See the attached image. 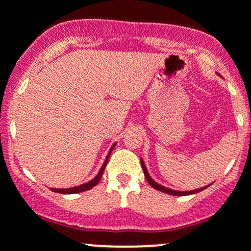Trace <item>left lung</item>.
Wrapping results in <instances>:
<instances>
[{"label":"left lung","mask_w":251,"mask_h":251,"mask_svg":"<svg viewBox=\"0 0 251 251\" xmlns=\"http://www.w3.org/2000/svg\"><path fill=\"white\" fill-rule=\"evenodd\" d=\"M219 76H221V75H219ZM141 165H142V169H143L144 176H146L148 183L151 184L154 189H158V191L163 192V193L171 194V196H189V194H196V193H198V192L204 191L205 188H207V187L210 186V184H207V186H204V187H201V188H198V189H194V191H175V189L168 188V187L163 186V184H160V183H158V182L154 181V179L151 177V175H149L148 170H147V166H146V164H144L143 159L142 158H141Z\"/></svg>","instance_id":"1"}]
</instances>
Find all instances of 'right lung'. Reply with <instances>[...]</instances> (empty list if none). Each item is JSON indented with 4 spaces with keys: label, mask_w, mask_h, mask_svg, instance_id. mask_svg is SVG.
<instances>
[{
    "label": "right lung",
    "mask_w": 251,
    "mask_h": 251,
    "mask_svg": "<svg viewBox=\"0 0 251 251\" xmlns=\"http://www.w3.org/2000/svg\"><path fill=\"white\" fill-rule=\"evenodd\" d=\"M116 143H114L113 146L110 147L109 151H108L107 154V158H105L104 163H103L102 168L100 169V171H98V174L96 175L95 177H93L91 181L86 182V183H82L80 184V186H75V187H70V188H50V191L52 192H55V193H60V194H75V193H81V192H86L88 191V189H91L92 187H95L96 184L98 183V182L100 181V178H102V175L104 173V169L105 166H107V163H108V159H109L111 151H113L114 147H115Z\"/></svg>",
    "instance_id": "add662e5"
}]
</instances>
